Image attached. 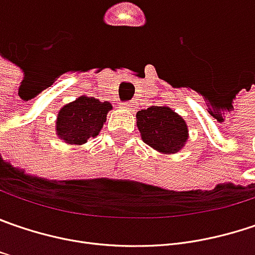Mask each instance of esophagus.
<instances>
[{
    "label": "esophagus",
    "mask_w": 255,
    "mask_h": 255,
    "mask_svg": "<svg viewBox=\"0 0 255 255\" xmlns=\"http://www.w3.org/2000/svg\"><path fill=\"white\" fill-rule=\"evenodd\" d=\"M123 105V108H126V110H131V107H132V104H129V102H124V104H121Z\"/></svg>",
    "instance_id": "1"
}]
</instances>
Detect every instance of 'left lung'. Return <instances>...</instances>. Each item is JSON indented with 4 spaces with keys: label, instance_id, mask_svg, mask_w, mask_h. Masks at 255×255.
<instances>
[{
    "label": "left lung",
    "instance_id": "8db88e82",
    "mask_svg": "<svg viewBox=\"0 0 255 255\" xmlns=\"http://www.w3.org/2000/svg\"><path fill=\"white\" fill-rule=\"evenodd\" d=\"M137 127L142 141L163 154H173L182 150L189 137L185 120L166 105L138 111Z\"/></svg>",
    "mask_w": 255,
    "mask_h": 255
}]
</instances>
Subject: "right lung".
<instances>
[{
    "instance_id": "obj_1",
    "label": "right lung",
    "mask_w": 255,
    "mask_h": 255,
    "mask_svg": "<svg viewBox=\"0 0 255 255\" xmlns=\"http://www.w3.org/2000/svg\"><path fill=\"white\" fill-rule=\"evenodd\" d=\"M113 105L92 97H79L66 104L56 120V134L68 144L81 145L91 137H97L107 121V114Z\"/></svg>"
}]
</instances>
